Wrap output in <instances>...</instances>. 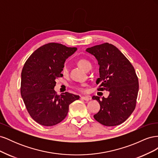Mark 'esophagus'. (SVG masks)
Instances as JSON below:
<instances>
[{"label":"esophagus","mask_w":158,"mask_h":158,"mask_svg":"<svg viewBox=\"0 0 158 158\" xmlns=\"http://www.w3.org/2000/svg\"><path fill=\"white\" fill-rule=\"evenodd\" d=\"M81 99L83 100H85V101H86V102H88L90 99V98L89 96H82V97H81Z\"/></svg>","instance_id":"esophagus-1"}]
</instances>
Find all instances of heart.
Segmentation results:
<instances>
[{"label": "heart", "instance_id": "heart-1", "mask_svg": "<svg viewBox=\"0 0 158 158\" xmlns=\"http://www.w3.org/2000/svg\"><path fill=\"white\" fill-rule=\"evenodd\" d=\"M78 64L81 69H82L85 71L89 67H90V66H92V65H91L89 62L87 60H85V59H80L78 61ZM62 73H63L64 74H67V73H68L67 66H64L63 69V71H62ZM78 89H82V88H78Z\"/></svg>", "mask_w": 158, "mask_h": 158}]
</instances>
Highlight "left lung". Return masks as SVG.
Wrapping results in <instances>:
<instances>
[{
    "instance_id": "left-lung-1",
    "label": "left lung",
    "mask_w": 158,
    "mask_h": 158,
    "mask_svg": "<svg viewBox=\"0 0 158 158\" xmlns=\"http://www.w3.org/2000/svg\"><path fill=\"white\" fill-rule=\"evenodd\" d=\"M85 51L95 56L99 66V77L95 82L99 84L98 89L109 92L102 100L92 97L100 105L99 112L94 117L105 126L121 125L136 107L139 85L135 69L115 46L108 43L87 48Z\"/></svg>"
}]
</instances>
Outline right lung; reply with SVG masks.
<instances>
[{"instance_id":"1","label":"right lung","mask_w":158,"mask_h":158,"mask_svg":"<svg viewBox=\"0 0 158 158\" xmlns=\"http://www.w3.org/2000/svg\"><path fill=\"white\" fill-rule=\"evenodd\" d=\"M77 50L50 43L40 47L27 59L21 74V95L32 118L43 126L57 125L66 117L70 103L78 95L69 92L58 95L54 88L66 60Z\"/></svg>"}]
</instances>
